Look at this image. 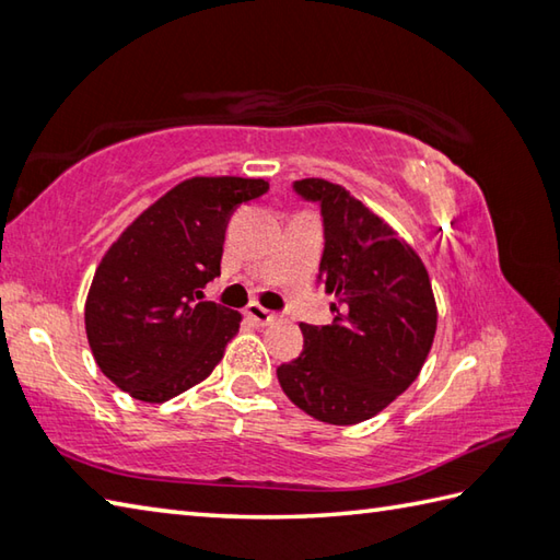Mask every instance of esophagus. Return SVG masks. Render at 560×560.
<instances>
[{"label": "esophagus", "instance_id": "obj_1", "mask_svg": "<svg viewBox=\"0 0 560 560\" xmlns=\"http://www.w3.org/2000/svg\"><path fill=\"white\" fill-rule=\"evenodd\" d=\"M247 315L249 318L257 323V325H271L273 320H277V313L267 311L264 306H259V303H249L247 306Z\"/></svg>", "mask_w": 560, "mask_h": 560}]
</instances>
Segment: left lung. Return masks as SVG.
<instances>
[{"label":"left lung","instance_id":"left-lung-1","mask_svg":"<svg viewBox=\"0 0 560 560\" xmlns=\"http://www.w3.org/2000/svg\"><path fill=\"white\" fill-rule=\"evenodd\" d=\"M318 202L325 249L318 279L332 293L330 325L301 323L303 352L281 364L283 394L308 416L352 425L377 416L419 377L433 345L435 299L423 261L338 183H293Z\"/></svg>","mask_w":560,"mask_h":560}]
</instances>
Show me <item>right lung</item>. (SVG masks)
Returning a JSON list of instances; mask_svg holds the SVG:
<instances>
[{"label":"right lung","mask_w":560,"mask_h":560,"mask_svg":"<svg viewBox=\"0 0 560 560\" xmlns=\"http://www.w3.org/2000/svg\"><path fill=\"white\" fill-rule=\"evenodd\" d=\"M267 190L264 178H188L107 249L85 301V332L121 392L164 404L215 370L242 315L202 301V289L220 277L230 215Z\"/></svg>","instance_id":"right-lung-1"}]
</instances>
